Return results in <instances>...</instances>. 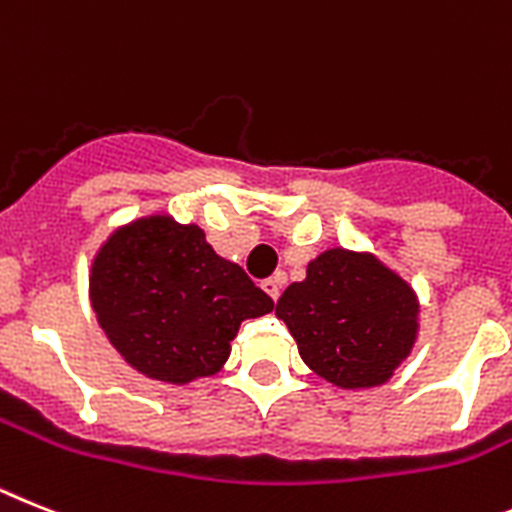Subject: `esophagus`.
Instances as JSON below:
<instances>
[{"label": "esophagus", "mask_w": 512, "mask_h": 512, "mask_svg": "<svg viewBox=\"0 0 512 512\" xmlns=\"http://www.w3.org/2000/svg\"><path fill=\"white\" fill-rule=\"evenodd\" d=\"M283 283H286V276H283V273H278V276H273V278H265L263 291L270 296V299H273V302H276L278 296H281Z\"/></svg>", "instance_id": "obj_1"}]
</instances>
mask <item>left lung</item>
Wrapping results in <instances>:
<instances>
[{"mask_svg": "<svg viewBox=\"0 0 512 512\" xmlns=\"http://www.w3.org/2000/svg\"><path fill=\"white\" fill-rule=\"evenodd\" d=\"M276 315L317 375L338 388H375L409 356L419 304L372 255L328 249L283 291Z\"/></svg>", "mask_w": 512, "mask_h": 512, "instance_id": "obj_1", "label": "left lung"}]
</instances>
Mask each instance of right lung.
<instances>
[{"label":"right lung","instance_id":"1","mask_svg":"<svg viewBox=\"0 0 512 512\" xmlns=\"http://www.w3.org/2000/svg\"><path fill=\"white\" fill-rule=\"evenodd\" d=\"M90 302L114 349L163 382L218 372L242 320L273 309V299L218 257L203 231L169 216L140 218L103 244Z\"/></svg>","mask_w":512,"mask_h":512}]
</instances>
